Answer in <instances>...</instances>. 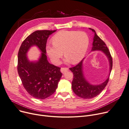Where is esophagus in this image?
<instances>
[{
    "label": "esophagus",
    "instance_id": "esophagus-1",
    "mask_svg": "<svg viewBox=\"0 0 129 129\" xmlns=\"http://www.w3.org/2000/svg\"><path fill=\"white\" fill-rule=\"evenodd\" d=\"M68 71V68L62 67V68H61V73H65V72H66V71Z\"/></svg>",
    "mask_w": 129,
    "mask_h": 129
}]
</instances>
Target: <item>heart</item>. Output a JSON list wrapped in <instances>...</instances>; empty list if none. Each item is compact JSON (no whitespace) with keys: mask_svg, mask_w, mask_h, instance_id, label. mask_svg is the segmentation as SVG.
<instances>
[{"mask_svg":"<svg viewBox=\"0 0 129 129\" xmlns=\"http://www.w3.org/2000/svg\"><path fill=\"white\" fill-rule=\"evenodd\" d=\"M52 40L53 45H47L46 52L55 65L59 64L63 52L65 56V63L79 62L86 53L89 44L86 33L75 30L60 31L53 37Z\"/></svg>","mask_w":129,"mask_h":129,"instance_id":"heart-1","label":"heart"}]
</instances>
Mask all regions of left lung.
<instances>
[{"mask_svg": "<svg viewBox=\"0 0 129 129\" xmlns=\"http://www.w3.org/2000/svg\"><path fill=\"white\" fill-rule=\"evenodd\" d=\"M89 29L94 34L91 51H101L105 54L109 61V73L106 80L102 83L92 84L87 81L84 76L83 71L84 58L78 64L70 68L74 75V78L72 83L73 90L77 96L85 99H91L96 97L104 89L108 82L113 67L112 57L105 43L98 36L95 30L90 28Z\"/></svg>", "mask_w": 129, "mask_h": 129, "instance_id": "1", "label": "left lung"}]
</instances>
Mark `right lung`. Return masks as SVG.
Masks as SVG:
<instances>
[{
    "instance_id": "add662e5",
    "label": "right lung",
    "mask_w": 129,
    "mask_h": 129,
    "mask_svg": "<svg viewBox=\"0 0 129 129\" xmlns=\"http://www.w3.org/2000/svg\"><path fill=\"white\" fill-rule=\"evenodd\" d=\"M54 30H36L22 42L18 53V72L23 87L35 99H45L55 92L62 74L60 68L50 64L46 55V44ZM33 46H36L42 53L37 61H30L27 53Z\"/></svg>"
}]
</instances>
